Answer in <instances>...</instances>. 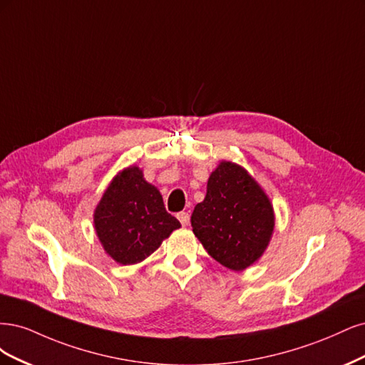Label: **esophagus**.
<instances>
[{
	"mask_svg": "<svg viewBox=\"0 0 365 365\" xmlns=\"http://www.w3.org/2000/svg\"><path fill=\"white\" fill-rule=\"evenodd\" d=\"M178 218H179V221L182 222V226H187V225H190V214H187V212H179V214H178Z\"/></svg>",
	"mask_w": 365,
	"mask_h": 365,
	"instance_id": "34e87169",
	"label": "esophagus"
}]
</instances>
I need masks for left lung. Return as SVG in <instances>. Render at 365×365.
<instances>
[{
  "instance_id": "8db88e82",
  "label": "left lung",
  "mask_w": 365,
  "mask_h": 365,
  "mask_svg": "<svg viewBox=\"0 0 365 365\" xmlns=\"http://www.w3.org/2000/svg\"><path fill=\"white\" fill-rule=\"evenodd\" d=\"M191 226L217 262L241 272L267 249L274 212L249 173L232 162H221L207 180L205 200L194 207Z\"/></svg>"
}]
</instances>
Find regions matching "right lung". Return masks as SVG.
Listing matches in <instances>:
<instances>
[{
  "label": "right lung",
  "instance_id": "obj_1",
  "mask_svg": "<svg viewBox=\"0 0 365 365\" xmlns=\"http://www.w3.org/2000/svg\"><path fill=\"white\" fill-rule=\"evenodd\" d=\"M93 222L106 253L123 265L144 261L180 227L179 220L167 212L158 187L144 180L138 167L121 171L112 180Z\"/></svg>",
  "mask_w": 365,
  "mask_h": 365
}]
</instances>
